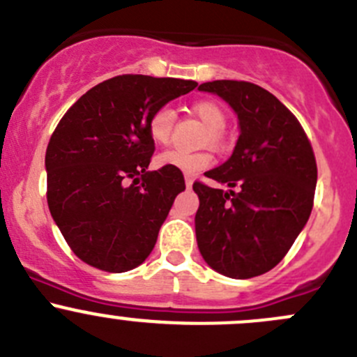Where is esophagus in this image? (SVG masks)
Returning a JSON list of instances; mask_svg holds the SVG:
<instances>
[{
    "label": "esophagus",
    "instance_id": "34e87169",
    "mask_svg": "<svg viewBox=\"0 0 357 357\" xmlns=\"http://www.w3.org/2000/svg\"><path fill=\"white\" fill-rule=\"evenodd\" d=\"M185 183H186V188H192V185H193V179H192V176H188V174H186V176H185Z\"/></svg>",
    "mask_w": 357,
    "mask_h": 357
}]
</instances>
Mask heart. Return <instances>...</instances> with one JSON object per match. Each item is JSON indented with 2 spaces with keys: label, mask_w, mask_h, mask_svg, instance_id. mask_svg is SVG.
Segmentation results:
<instances>
[{
  "label": "heart",
  "mask_w": 357,
  "mask_h": 357,
  "mask_svg": "<svg viewBox=\"0 0 357 357\" xmlns=\"http://www.w3.org/2000/svg\"><path fill=\"white\" fill-rule=\"evenodd\" d=\"M193 112L197 117L208 128V139L211 143H218L221 139V132L225 131L228 115L219 103L211 100H202L193 105ZM176 112L171 107H160L152 114L149 121V132L152 139L158 145H164L171 139L172 128H174ZM158 165L172 167L176 171H181L185 174H197L204 169L211 167L212 155L208 152H185V150L172 149L165 150L157 157Z\"/></svg>",
  "instance_id": "obj_1"
}]
</instances>
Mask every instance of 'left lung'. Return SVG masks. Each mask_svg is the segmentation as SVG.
Returning <instances> with one entry per match:
<instances>
[{"mask_svg": "<svg viewBox=\"0 0 357 357\" xmlns=\"http://www.w3.org/2000/svg\"><path fill=\"white\" fill-rule=\"evenodd\" d=\"M238 117L231 157L205 176L228 192L195 183V233L204 261L228 278L247 280L275 268L312 211L318 169L295 115L264 88L245 81L199 86ZM237 190L232 192V188Z\"/></svg>", "mask_w": 357, "mask_h": 357, "instance_id": "1", "label": "left lung"}]
</instances>
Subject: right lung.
<instances>
[{
	"label": "right lung",
	"mask_w": 357,
	"mask_h": 357,
	"mask_svg": "<svg viewBox=\"0 0 357 357\" xmlns=\"http://www.w3.org/2000/svg\"><path fill=\"white\" fill-rule=\"evenodd\" d=\"M195 81L117 75L81 96L46 149L48 207L75 255L109 273L135 269L153 250L181 171H149L152 114L195 89Z\"/></svg>",
	"instance_id": "right-lung-1"
}]
</instances>
